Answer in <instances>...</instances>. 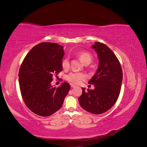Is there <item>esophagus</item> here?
<instances>
[{
  "instance_id": "esophagus-1",
  "label": "esophagus",
  "mask_w": 147,
  "mask_h": 147,
  "mask_svg": "<svg viewBox=\"0 0 147 147\" xmlns=\"http://www.w3.org/2000/svg\"><path fill=\"white\" fill-rule=\"evenodd\" d=\"M70 86H71V88H75V87H76V86L74 85V84H70Z\"/></svg>"
}]
</instances>
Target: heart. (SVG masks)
<instances>
[{
  "label": "heart",
  "instance_id": "obj_1",
  "mask_svg": "<svg viewBox=\"0 0 147 147\" xmlns=\"http://www.w3.org/2000/svg\"><path fill=\"white\" fill-rule=\"evenodd\" d=\"M77 56L79 59L84 64H89L92 59V55L86 51H81L77 53ZM70 63L68 57H65L62 61V67L64 69H67L69 67ZM86 76L84 74L77 73V72H71L66 77L67 80L70 83L75 84H80L84 80H86Z\"/></svg>",
  "mask_w": 147,
  "mask_h": 147
}]
</instances>
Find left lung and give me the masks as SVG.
<instances>
[{
	"label": "left lung",
	"instance_id": "8db88e82",
	"mask_svg": "<svg viewBox=\"0 0 147 147\" xmlns=\"http://www.w3.org/2000/svg\"><path fill=\"white\" fill-rule=\"evenodd\" d=\"M91 47L99 61L96 74L89 82L94 89L86 91L83 88L78 100L84 110L93 114H101L110 109L117 102L121 90L123 71L117 56L107 46L95 42Z\"/></svg>",
	"mask_w": 147,
	"mask_h": 147
}]
</instances>
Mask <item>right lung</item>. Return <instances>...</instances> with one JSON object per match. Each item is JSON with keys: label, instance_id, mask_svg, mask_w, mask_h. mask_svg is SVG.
Wrapping results in <instances>:
<instances>
[{"label": "right lung", "instance_id": "right-lung-1", "mask_svg": "<svg viewBox=\"0 0 147 147\" xmlns=\"http://www.w3.org/2000/svg\"><path fill=\"white\" fill-rule=\"evenodd\" d=\"M64 47L56 43L43 42L34 47L26 55L19 71V83L25 104L32 112L48 117L59 110L70 90L64 82L53 87V75L63 70Z\"/></svg>", "mask_w": 147, "mask_h": 147}]
</instances>
